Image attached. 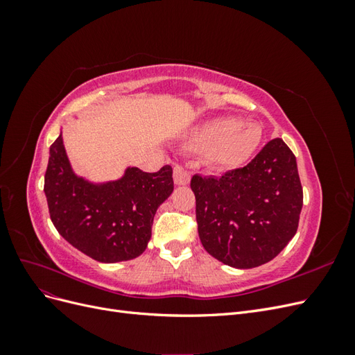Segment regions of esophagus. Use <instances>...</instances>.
<instances>
[{
  "label": "esophagus",
  "mask_w": 355,
  "mask_h": 355,
  "mask_svg": "<svg viewBox=\"0 0 355 355\" xmlns=\"http://www.w3.org/2000/svg\"><path fill=\"white\" fill-rule=\"evenodd\" d=\"M173 179L176 185H188L191 180V175L184 166H176L173 168Z\"/></svg>",
  "instance_id": "esophagus-1"
}]
</instances>
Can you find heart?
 Returning a JSON list of instances; mask_svg holds the SVG:
<instances>
[{
	"instance_id": "heart-1",
	"label": "heart",
	"mask_w": 355,
	"mask_h": 355,
	"mask_svg": "<svg viewBox=\"0 0 355 355\" xmlns=\"http://www.w3.org/2000/svg\"><path fill=\"white\" fill-rule=\"evenodd\" d=\"M261 141L262 130L257 124L222 116L200 125L187 146L196 153H204V158L211 167L231 170L249 161Z\"/></svg>"
}]
</instances>
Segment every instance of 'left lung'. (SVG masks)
I'll use <instances>...</instances> for the list:
<instances>
[{
    "label": "left lung",
    "mask_w": 355,
    "mask_h": 355,
    "mask_svg": "<svg viewBox=\"0 0 355 355\" xmlns=\"http://www.w3.org/2000/svg\"><path fill=\"white\" fill-rule=\"evenodd\" d=\"M198 235L214 259L239 270L272 261L295 237L304 192L296 157L277 137L243 168L194 175Z\"/></svg>",
    "instance_id": "left-lung-1"
}]
</instances>
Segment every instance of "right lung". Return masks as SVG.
<instances>
[{"label":"right lung","mask_w":355,"mask_h":355,"mask_svg":"<svg viewBox=\"0 0 355 355\" xmlns=\"http://www.w3.org/2000/svg\"><path fill=\"white\" fill-rule=\"evenodd\" d=\"M44 192L62 237L94 261L115 263L145 252L157 209L173 192V170L127 167L120 179L94 184L75 175L59 135L50 146Z\"/></svg>","instance_id":"add662e5"}]
</instances>
